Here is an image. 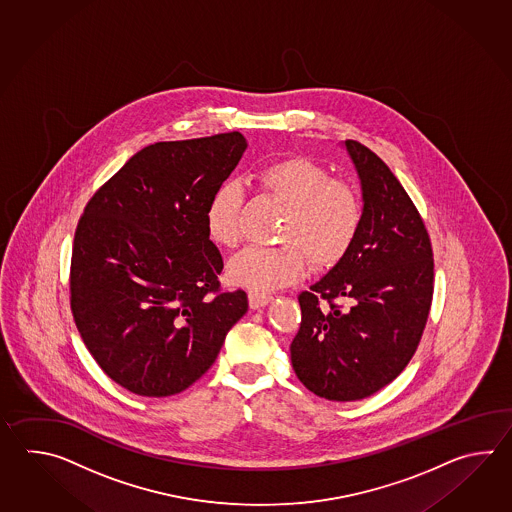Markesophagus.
Wrapping results in <instances>:
<instances>
[{
    "instance_id": "obj_1",
    "label": "esophagus",
    "mask_w": 512,
    "mask_h": 512,
    "mask_svg": "<svg viewBox=\"0 0 512 512\" xmlns=\"http://www.w3.org/2000/svg\"><path fill=\"white\" fill-rule=\"evenodd\" d=\"M271 300V294L256 293V291H251V293H249V304H251V309H261V307H265V305L269 304Z\"/></svg>"
}]
</instances>
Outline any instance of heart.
<instances>
[{
	"mask_svg": "<svg viewBox=\"0 0 512 512\" xmlns=\"http://www.w3.org/2000/svg\"><path fill=\"white\" fill-rule=\"evenodd\" d=\"M258 185L280 201V247H247L227 267L230 282L256 293H269L302 276L305 256L318 269L337 265L357 240L362 203L353 186L331 179L322 164L289 157L263 166ZM241 186L225 181L214 190L205 210L210 240L232 247L240 238Z\"/></svg>",
	"mask_w": 512,
	"mask_h": 512,
	"instance_id": "b5f03b06",
	"label": "heart"
}]
</instances>
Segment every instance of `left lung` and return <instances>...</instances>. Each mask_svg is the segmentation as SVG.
<instances>
[{"label": "left lung", "instance_id": "8db88e82", "mask_svg": "<svg viewBox=\"0 0 512 512\" xmlns=\"http://www.w3.org/2000/svg\"><path fill=\"white\" fill-rule=\"evenodd\" d=\"M342 148L359 175L362 225L348 254L298 296L291 362L307 390L346 403L379 392L414 357L434 294V256L423 219L381 157L357 141Z\"/></svg>", "mask_w": 512, "mask_h": 512}]
</instances>
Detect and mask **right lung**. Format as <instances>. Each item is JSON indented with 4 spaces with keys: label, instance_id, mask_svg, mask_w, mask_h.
<instances>
[{
    "label": "right lung",
    "instance_id": "obj_1",
    "mask_svg": "<svg viewBox=\"0 0 512 512\" xmlns=\"http://www.w3.org/2000/svg\"><path fill=\"white\" fill-rule=\"evenodd\" d=\"M247 150L238 131L155 142L87 203L71 258V311L109 379L142 397L183 392L218 359L249 309L218 293L223 258L208 199Z\"/></svg>",
    "mask_w": 512,
    "mask_h": 512
}]
</instances>
